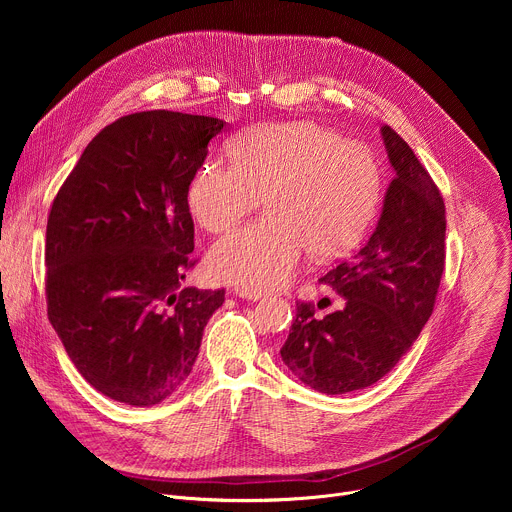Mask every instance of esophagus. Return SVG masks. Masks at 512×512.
<instances>
[{
	"mask_svg": "<svg viewBox=\"0 0 512 512\" xmlns=\"http://www.w3.org/2000/svg\"><path fill=\"white\" fill-rule=\"evenodd\" d=\"M235 294L243 300H251V302H257L261 300L265 294H261V291H255V289H247V287H235Z\"/></svg>",
	"mask_w": 512,
	"mask_h": 512,
	"instance_id": "obj_1",
	"label": "esophagus"
}]
</instances>
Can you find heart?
Here are the masks:
<instances>
[{
  "label": "heart",
  "mask_w": 512,
  "mask_h": 512,
  "mask_svg": "<svg viewBox=\"0 0 512 512\" xmlns=\"http://www.w3.org/2000/svg\"><path fill=\"white\" fill-rule=\"evenodd\" d=\"M233 162L204 160L186 186V204L208 233L235 229L261 202L267 214L214 243L212 279L265 291L285 285L308 255L334 257L369 229L383 190L367 143L314 121H269L241 131Z\"/></svg>",
  "instance_id": "b5f03b06"
}]
</instances>
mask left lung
Here are the masks:
<instances>
[{"mask_svg":"<svg viewBox=\"0 0 512 512\" xmlns=\"http://www.w3.org/2000/svg\"><path fill=\"white\" fill-rule=\"evenodd\" d=\"M395 170L371 239L320 281L344 298L324 318L300 302L279 354L304 385L342 395L375 385L429 320L446 263V206L407 141L381 129Z\"/></svg>","mask_w":512,"mask_h":512,"instance_id":"obj_1","label":"left lung"}]
</instances>
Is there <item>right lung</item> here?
Returning <instances> with one entry per match:
<instances>
[{"mask_svg": "<svg viewBox=\"0 0 512 512\" xmlns=\"http://www.w3.org/2000/svg\"><path fill=\"white\" fill-rule=\"evenodd\" d=\"M227 123L141 111L101 129L46 225L48 320L105 397L152 407L186 383L225 289L182 287L196 263L186 186Z\"/></svg>", "mask_w": 512, "mask_h": 512, "instance_id": "obj_1", "label": "right lung"}]
</instances>
